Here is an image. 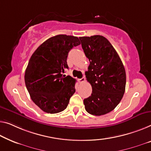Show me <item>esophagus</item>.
Returning <instances> with one entry per match:
<instances>
[{
  "mask_svg": "<svg viewBox=\"0 0 151 151\" xmlns=\"http://www.w3.org/2000/svg\"><path fill=\"white\" fill-rule=\"evenodd\" d=\"M85 76H83V77H82L81 78L78 79V82H79V83H83V82H85Z\"/></svg>",
  "mask_w": 151,
  "mask_h": 151,
  "instance_id": "1",
  "label": "esophagus"
}]
</instances>
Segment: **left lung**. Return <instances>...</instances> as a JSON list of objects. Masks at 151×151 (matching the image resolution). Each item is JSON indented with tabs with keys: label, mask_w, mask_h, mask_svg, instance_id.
Listing matches in <instances>:
<instances>
[{
	"label": "left lung",
	"mask_w": 151,
	"mask_h": 151,
	"mask_svg": "<svg viewBox=\"0 0 151 151\" xmlns=\"http://www.w3.org/2000/svg\"><path fill=\"white\" fill-rule=\"evenodd\" d=\"M89 60L87 81L91 85V96L84 99L88 113L96 116L115 109L125 93L126 74L118 53L109 40L100 35L79 37Z\"/></svg>",
	"instance_id": "8db88e82"
}]
</instances>
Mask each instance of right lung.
Here are the masks:
<instances>
[{
  "label": "right lung",
  "instance_id": "add662e5",
  "mask_svg": "<svg viewBox=\"0 0 151 151\" xmlns=\"http://www.w3.org/2000/svg\"><path fill=\"white\" fill-rule=\"evenodd\" d=\"M81 42L78 37L59 35L49 38L36 49L25 72V83L32 100L50 114L66 109L75 92L76 80L62 75L68 69L69 51Z\"/></svg>",
  "mask_w": 151,
  "mask_h": 151
}]
</instances>
